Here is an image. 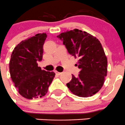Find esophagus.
I'll list each match as a JSON object with an SVG mask.
<instances>
[{"label": "esophagus", "instance_id": "1", "mask_svg": "<svg viewBox=\"0 0 125 125\" xmlns=\"http://www.w3.org/2000/svg\"><path fill=\"white\" fill-rule=\"evenodd\" d=\"M55 74H57V75H60L62 74V73L58 72V71H55Z\"/></svg>", "mask_w": 125, "mask_h": 125}]
</instances>
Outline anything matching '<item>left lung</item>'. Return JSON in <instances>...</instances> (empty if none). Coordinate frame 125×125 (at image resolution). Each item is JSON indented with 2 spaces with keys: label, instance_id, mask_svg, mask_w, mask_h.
<instances>
[{
  "label": "left lung",
  "instance_id": "1",
  "mask_svg": "<svg viewBox=\"0 0 125 125\" xmlns=\"http://www.w3.org/2000/svg\"><path fill=\"white\" fill-rule=\"evenodd\" d=\"M63 41L69 54L79 60L76 66L81 70L78 77L72 75L66 83L74 95L79 97L93 96L102 88L107 76V60L100 41L79 29L66 31L57 36Z\"/></svg>",
  "mask_w": 125,
  "mask_h": 125
}]
</instances>
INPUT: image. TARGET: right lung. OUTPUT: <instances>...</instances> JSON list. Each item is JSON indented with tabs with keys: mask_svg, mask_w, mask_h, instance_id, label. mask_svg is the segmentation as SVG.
Listing matches in <instances>:
<instances>
[{
	"mask_svg": "<svg viewBox=\"0 0 125 125\" xmlns=\"http://www.w3.org/2000/svg\"><path fill=\"white\" fill-rule=\"evenodd\" d=\"M46 37V33H38L22 41L11 55V78L19 94L29 100L44 96L55 77V73L42 70L37 63L43 58Z\"/></svg>",
	"mask_w": 125,
	"mask_h": 125,
	"instance_id": "right-lung-1",
	"label": "right lung"
}]
</instances>
